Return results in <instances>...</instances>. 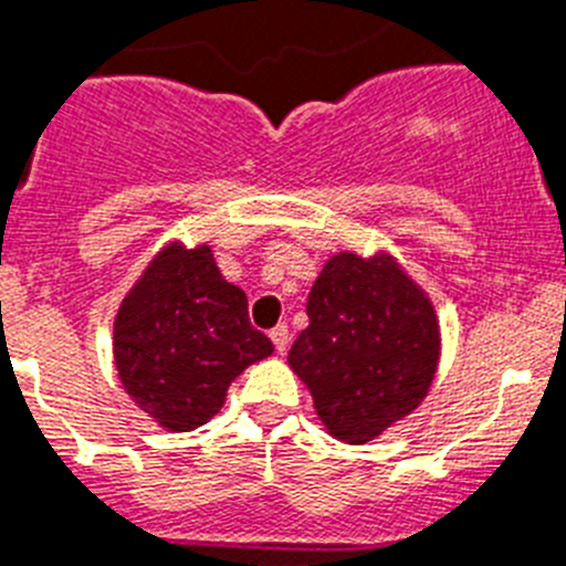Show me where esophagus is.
Wrapping results in <instances>:
<instances>
[{"instance_id": "1", "label": "esophagus", "mask_w": 566, "mask_h": 566, "mask_svg": "<svg viewBox=\"0 0 566 566\" xmlns=\"http://www.w3.org/2000/svg\"><path fill=\"white\" fill-rule=\"evenodd\" d=\"M271 340H273V346H276V353H279V355L287 353V344H290L287 327H284V324H279V327H273V329H271Z\"/></svg>"}]
</instances>
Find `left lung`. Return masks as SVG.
<instances>
[{
    "mask_svg": "<svg viewBox=\"0 0 566 566\" xmlns=\"http://www.w3.org/2000/svg\"><path fill=\"white\" fill-rule=\"evenodd\" d=\"M307 315L287 360L329 434L360 446L422 403L440 360V327L429 295L386 253L329 259Z\"/></svg>",
    "mask_w": 566,
    "mask_h": 566,
    "instance_id": "left-lung-1",
    "label": "left lung"
}]
</instances>
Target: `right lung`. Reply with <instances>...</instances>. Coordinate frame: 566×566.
<instances>
[{
	"instance_id": "1",
	"label": "right lung",
	"mask_w": 566,
	"mask_h": 566,
	"mask_svg": "<svg viewBox=\"0 0 566 566\" xmlns=\"http://www.w3.org/2000/svg\"><path fill=\"white\" fill-rule=\"evenodd\" d=\"M271 353V338L251 327L248 295L222 279L208 245L157 253L115 315L120 384L169 431L211 420L233 378Z\"/></svg>"
}]
</instances>
